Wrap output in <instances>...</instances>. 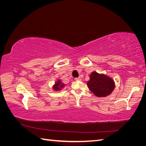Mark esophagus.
Listing matches in <instances>:
<instances>
[{"label":"esophagus","instance_id":"obj_1","mask_svg":"<svg viewBox=\"0 0 146 146\" xmlns=\"http://www.w3.org/2000/svg\"><path fill=\"white\" fill-rule=\"evenodd\" d=\"M75 80H76V81H81L82 79H81L80 77H78V78H75Z\"/></svg>","mask_w":146,"mask_h":146}]
</instances>
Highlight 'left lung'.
<instances>
[{
  "label": "left lung",
  "mask_w": 146,
  "mask_h": 146,
  "mask_svg": "<svg viewBox=\"0 0 146 146\" xmlns=\"http://www.w3.org/2000/svg\"><path fill=\"white\" fill-rule=\"evenodd\" d=\"M90 78L87 82L88 87L98 98H105L110 95L115 88L114 80L107 75L93 71Z\"/></svg>",
  "instance_id": "obj_1"
}]
</instances>
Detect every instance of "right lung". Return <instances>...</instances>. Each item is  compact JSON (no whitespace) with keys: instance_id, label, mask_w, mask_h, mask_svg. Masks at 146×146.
I'll return each mask as SVG.
<instances>
[{"instance_id":"add662e5","label":"right lung","mask_w":146,"mask_h":146,"mask_svg":"<svg viewBox=\"0 0 146 146\" xmlns=\"http://www.w3.org/2000/svg\"><path fill=\"white\" fill-rule=\"evenodd\" d=\"M65 86H66V85L62 82V81H61V80H58L55 83L52 88H53V90H55V91H57L61 90V89H63V88Z\"/></svg>"}]
</instances>
